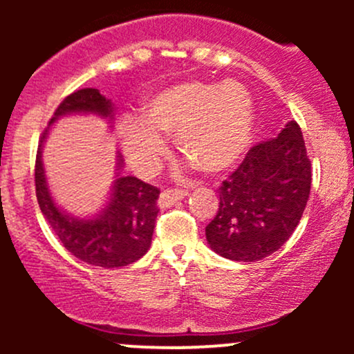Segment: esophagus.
Here are the masks:
<instances>
[{
  "label": "esophagus",
  "mask_w": 354,
  "mask_h": 354,
  "mask_svg": "<svg viewBox=\"0 0 354 354\" xmlns=\"http://www.w3.org/2000/svg\"><path fill=\"white\" fill-rule=\"evenodd\" d=\"M188 196V191L186 189H165L160 196V206H169L174 201L183 200V198Z\"/></svg>",
  "instance_id": "34e87169"
}]
</instances>
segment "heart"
<instances>
[{
    "label": "heart",
    "instance_id": "heart-1",
    "mask_svg": "<svg viewBox=\"0 0 354 354\" xmlns=\"http://www.w3.org/2000/svg\"><path fill=\"white\" fill-rule=\"evenodd\" d=\"M254 116L253 98L238 81H183L146 101L140 120L123 121L121 146L133 168L148 176L168 151L160 135H174L183 156L203 173L219 174L243 158Z\"/></svg>",
    "mask_w": 354,
    "mask_h": 354
}]
</instances>
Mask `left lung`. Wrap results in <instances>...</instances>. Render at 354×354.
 <instances>
[{"label":"left lung","mask_w":354,"mask_h":354,"mask_svg":"<svg viewBox=\"0 0 354 354\" xmlns=\"http://www.w3.org/2000/svg\"><path fill=\"white\" fill-rule=\"evenodd\" d=\"M311 161L303 133L290 121L276 138L254 145L219 186V208L206 226L214 253L253 263L290 239L306 208Z\"/></svg>","instance_id":"left-lung-1"}]
</instances>
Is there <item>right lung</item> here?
I'll use <instances>...</instances> for the list:
<instances>
[{
    "label": "right lung",
    "mask_w": 354,
    "mask_h": 354,
    "mask_svg": "<svg viewBox=\"0 0 354 354\" xmlns=\"http://www.w3.org/2000/svg\"><path fill=\"white\" fill-rule=\"evenodd\" d=\"M64 115H98L113 121L115 106L95 88H84L66 96L53 115L50 126ZM44 129L36 153L35 185L36 198L43 216L51 230L73 256L100 268H120L138 261L151 246L154 223L158 216L160 189L135 176L116 173L111 198L100 214L93 218H75L64 213L53 201L43 166ZM116 168H123L118 154Z\"/></svg>",
    "instance_id": "add662e5"
}]
</instances>
